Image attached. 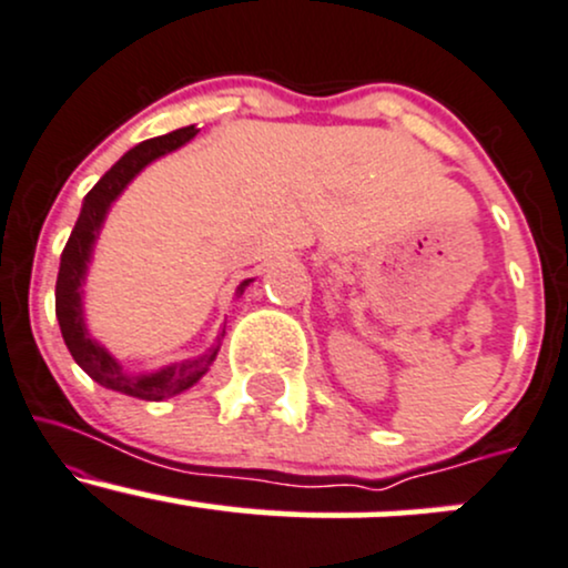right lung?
<instances>
[{
	"instance_id": "1",
	"label": "right lung",
	"mask_w": 568,
	"mask_h": 568,
	"mask_svg": "<svg viewBox=\"0 0 568 568\" xmlns=\"http://www.w3.org/2000/svg\"><path fill=\"white\" fill-rule=\"evenodd\" d=\"M195 134V126H184L163 136H153V140H145L132 150H126V153L121 155V159L100 176V182L87 193L84 203H81L77 227H73L71 237H68L63 248V256H60L58 285H54V314H58L60 333H63L68 352L77 359L81 371H84L92 381H98L100 386L126 396H136V399L161 402L169 399V396L187 392L190 386H195L197 381L209 373V367L214 365L224 331L216 336V344L203 354H197V357L172 362V365H163L159 371L150 373H126L124 365H121V362L115 359L87 327V272L89 264H92L94 243H98L108 211H111L113 203L119 201V195L124 193L126 184L153 161H159L163 155L187 145ZM248 283H254V280H243V283L237 285V293H243Z\"/></svg>"
}]
</instances>
